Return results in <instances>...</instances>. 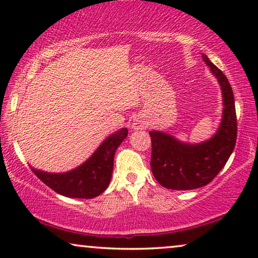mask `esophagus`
Instances as JSON below:
<instances>
[{"label": "esophagus", "mask_w": 258, "mask_h": 258, "mask_svg": "<svg viewBox=\"0 0 258 258\" xmlns=\"http://www.w3.org/2000/svg\"><path fill=\"white\" fill-rule=\"evenodd\" d=\"M137 124H139V125L137 126ZM135 126H136V128H137V129H140V128H142V124H140V123H135Z\"/></svg>", "instance_id": "1"}]
</instances>
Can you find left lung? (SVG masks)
Wrapping results in <instances>:
<instances>
[{
	"label": "left lung",
	"instance_id": "left-lung-1",
	"mask_svg": "<svg viewBox=\"0 0 258 258\" xmlns=\"http://www.w3.org/2000/svg\"><path fill=\"white\" fill-rule=\"evenodd\" d=\"M221 86L223 115L213 137L201 143H185L167 133L151 130V171L164 188L191 190L207 185L224 167L237 137L234 93L227 76L202 54Z\"/></svg>",
	"mask_w": 258,
	"mask_h": 258
}]
</instances>
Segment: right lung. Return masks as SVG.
<instances>
[{
  "mask_svg": "<svg viewBox=\"0 0 258 258\" xmlns=\"http://www.w3.org/2000/svg\"><path fill=\"white\" fill-rule=\"evenodd\" d=\"M126 136V128L111 134L84 163L73 170L57 174L33 167L31 170L44 184L59 195L72 199H94L108 188L114 169L116 149Z\"/></svg>",
  "mask_w": 258,
  "mask_h": 258,
  "instance_id": "right-lung-1",
  "label": "right lung"
}]
</instances>
